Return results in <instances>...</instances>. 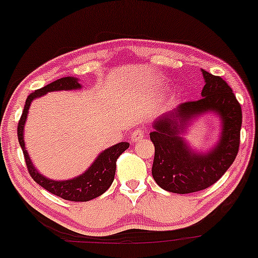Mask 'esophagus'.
I'll use <instances>...</instances> for the list:
<instances>
[{"label":"esophagus","instance_id":"esophagus-1","mask_svg":"<svg viewBox=\"0 0 258 258\" xmlns=\"http://www.w3.org/2000/svg\"><path fill=\"white\" fill-rule=\"evenodd\" d=\"M143 138H144V131H143L142 128L136 130V131L133 132L132 135H131V142H132V143H138V142H141Z\"/></svg>","mask_w":258,"mask_h":258}]
</instances>
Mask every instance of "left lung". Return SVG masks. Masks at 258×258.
<instances>
[{
  "label": "left lung",
  "mask_w": 258,
  "mask_h": 258,
  "mask_svg": "<svg viewBox=\"0 0 258 258\" xmlns=\"http://www.w3.org/2000/svg\"><path fill=\"white\" fill-rule=\"evenodd\" d=\"M202 98L179 104L154 121L150 139L155 145L153 178L163 190L191 194L215 184L234 162L240 143L241 107L222 78L202 70ZM214 112L220 120V137L208 152L192 149L182 135L191 120Z\"/></svg>",
  "instance_id": "obj_1"
}]
</instances>
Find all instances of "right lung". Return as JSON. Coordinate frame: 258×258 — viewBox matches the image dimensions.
Listing matches in <instances>:
<instances>
[{
    "instance_id": "obj_1",
    "label": "right lung",
    "mask_w": 258,
    "mask_h": 258,
    "mask_svg": "<svg viewBox=\"0 0 258 258\" xmlns=\"http://www.w3.org/2000/svg\"><path fill=\"white\" fill-rule=\"evenodd\" d=\"M82 89V84H79V79L74 77H64V78L57 79L48 85L43 86L42 89L36 90L35 92L29 95L25 102V107L21 114L19 125H18V139L19 144L23 149L25 162H26L27 169H29L30 175L35 180L37 184L44 187L46 191L50 194L58 196L66 201L73 202H88L94 200V198L103 195L108 188L110 187L111 182L114 180L116 169V160L126 149H128L130 143L121 142L113 147L105 149L101 154L96 157L83 174L76 178L68 180H52L40 174L36 167L33 166L31 161L29 153H27L26 147H25L24 141V128L26 123L27 114H29L30 105L33 99L42 97L52 91H70V90H79Z\"/></svg>"
}]
</instances>
